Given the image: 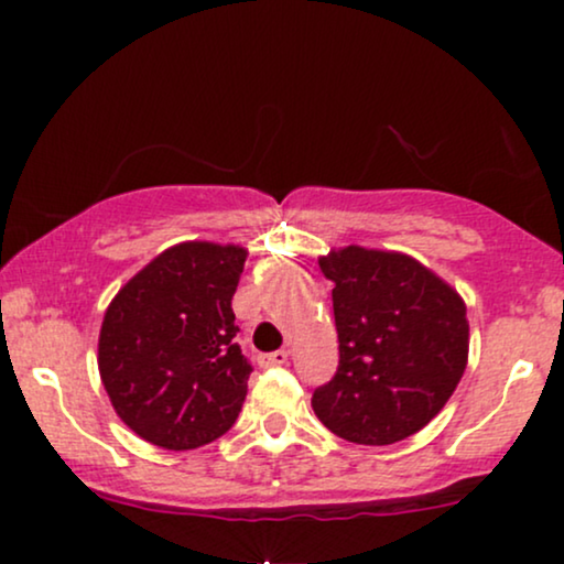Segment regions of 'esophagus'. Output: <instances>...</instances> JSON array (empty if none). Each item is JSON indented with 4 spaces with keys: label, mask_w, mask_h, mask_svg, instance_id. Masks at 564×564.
<instances>
[{
    "label": "esophagus",
    "mask_w": 564,
    "mask_h": 564,
    "mask_svg": "<svg viewBox=\"0 0 564 564\" xmlns=\"http://www.w3.org/2000/svg\"><path fill=\"white\" fill-rule=\"evenodd\" d=\"M260 366L262 368H273V366H283L289 360V349H275V352H268V355H260Z\"/></svg>",
    "instance_id": "1"
}]
</instances>
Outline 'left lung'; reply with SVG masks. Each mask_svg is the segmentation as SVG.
I'll use <instances>...</instances> for the list:
<instances>
[{"label": "left lung", "mask_w": 564, "mask_h": 564, "mask_svg": "<svg viewBox=\"0 0 564 564\" xmlns=\"http://www.w3.org/2000/svg\"><path fill=\"white\" fill-rule=\"evenodd\" d=\"M334 283L339 368L313 392L334 435L390 445L443 411L469 355L467 304L413 257L345 246L321 257Z\"/></svg>", "instance_id": "1"}]
</instances>
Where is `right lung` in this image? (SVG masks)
I'll return each instance as SVG.
<instances>
[{
    "label": "right lung",
    "mask_w": 564,
    "mask_h": 564,
    "mask_svg": "<svg viewBox=\"0 0 564 564\" xmlns=\"http://www.w3.org/2000/svg\"><path fill=\"white\" fill-rule=\"evenodd\" d=\"M243 262L241 246L177 243L108 304L97 368L121 422L148 443L191 451L236 424L251 373L230 307Z\"/></svg>",
    "instance_id": "1"
}]
</instances>
